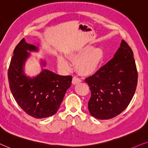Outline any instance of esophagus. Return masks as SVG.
Returning <instances> with one entry per match:
<instances>
[{"mask_svg": "<svg viewBox=\"0 0 148 148\" xmlns=\"http://www.w3.org/2000/svg\"><path fill=\"white\" fill-rule=\"evenodd\" d=\"M81 82V80H80V78H78V77H76V76H74V77H73L72 81L73 84H77V83H78V82Z\"/></svg>", "mask_w": 148, "mask_h": 148, "instance_id": "34e87169", "label": "esophagus"}]
</instances>
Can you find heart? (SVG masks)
I'll list each match as a JSON object with an SVG mask.
<instances>
[{
	"label": "heart",
	"mask_w": 148,
	"mask_h": 148,
	"mask_svg": "<svg viewBox=\"0 0 148 148\" xmlns=\"http://www.w3.org/2000/svg\"><path fill=\"white\" fill-rule=\"evenodd\" d=\"M103 51L100 48H92L86 46L69 54V58L76 62V70L80 75L90 76L99 68L103 60ZM58 64L65 70L70 69V64L64 57L58 58Z\"/></svg>",
	"instance_id": "heart-1"
}]
</instances>
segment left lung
Instances as JSON below:
<instances>
[{"label":"left lung","instance_id":"obj_1","mask_svg":"<svg viewBox=\"0 0 148 148\" xmlns=\"http://www.w3.org/2000/svg\"><path fill=\"white\" fill-rule=\"evenodd\" d=\"M137 79L133 51L122 40L114 58L85 79L91 92L88 102L91 116L97 119L109 120L122 113L135 94Z\"/></svg>","mask_w":148,"mask_h":148}]
</instances>
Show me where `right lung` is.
<instances>
[{
    "instance_id": "obj_1",
    "label": "right lung",
    "mask_w": 148,
    "mask_h": 148,
    "mask_svg": "<svg viewBox=\"0 0 148 148\" xmlns=\"http://www.w3.org/2000/svg\"><path fill=\"white\" fill-rule=\"evenodd\" d=\"M27 50L36 51L37 48L22 38L15 47L8 69L10 90L17 104L30 116H51L58 112L72 77L58 75L47 70L34 78L26 77L23 64L29 55Z\"/></svg>"
}]
</instances>
